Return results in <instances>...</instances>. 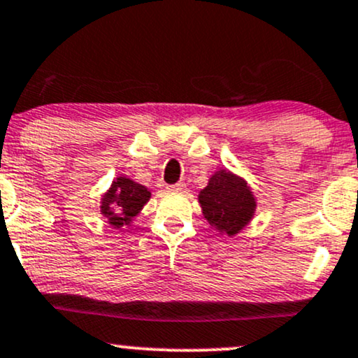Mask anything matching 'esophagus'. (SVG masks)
Returning <instances> with one entry per match:
<instances>
[{
    "mask_svg": "<svg viewBox=\"0 0 358 358\" xmlns=\"http://www.w3.org/2000/svg\"><path fill=\"white\" fill-rule=\"evenodd\" d=\"M171 192H186V184L184 182H179V184H174V186H167Z\"/></svg>",
    "mask_w": 358,
    "mask_h": 358,
    "instance_id": "34e87169",
    "label": "esophagus"
}]
</instances>
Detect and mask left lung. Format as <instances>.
Here are the masks:
<instances>
[{
    "label": "left lung",
    "mask_w": 358,
    "mask_h": 358,
    "mask_svg": "<svg viewBox=\"0 0 358 358\" xmlns=\"http://www.w3.org/2000/svg\"><path fill=\"white\" fill-rule=\"evenodd\" d=\"M199 204L207 222L229 237L239 234L252 220L257 206L245 180L227 169L214 172L199 192Z\"/></svg>",
    "instance_id": "obj_1"
}]
</instances>
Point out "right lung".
<instances>
[{
	"instance_id": "obj_1",
	"label": "right lung",
	"mask_w": 358,
	"mask_h": 358,
	"mask_svg": "<svg viewBox=\"0 0 358 358\" xmlns=\"http://www.w3.org/2000/svg\"><path fill=\"white\" fill-rule=\"evenodd\" d=\"M149 199H151V191L148 187L141 186L129 178L119 176L116 180H113L109 191L101 199V214L108 220L109 226L121 229L129 226Z\"/></svg>"
}]
</instances>
